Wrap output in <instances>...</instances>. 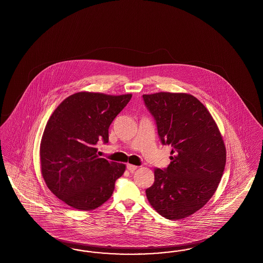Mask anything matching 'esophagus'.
<instances>
[{
    "mask_svg": "<svg viewBox=\"0 0 263 263\" xmlns=\"http://www.w3.org/2000/svg\"><path fill=\"white\" fill-rule=\"evenodd\" d=\"M137 168H138V167L135 166V165H132V164H127V170L129 171V172H130V173H134Z\"/></svg>",
    "mask_w": 263,
    "mask_h": 263,
    "instance_id": "34e87169",
    "label": "esophagus"
}]
</instances>
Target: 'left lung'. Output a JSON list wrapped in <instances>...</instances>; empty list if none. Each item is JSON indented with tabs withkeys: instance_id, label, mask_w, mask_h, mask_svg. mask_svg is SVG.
Segmentation results:
<instances>
[{
	"instance_id": "left-lung-1",
	"label": "left lung",
	"mask_w": 263,
	"mask_h": 263,
	"mask_svg": "<svg viewBox=\"0 0 263 263\" xmlns=\"http://www.w3.org/2000/svg\"><path fill=\"white\" fill-rule=\"evenodd\" d=\"M157 124L161 143L173 147L167 168H154L146 198L160 215L180 220L194 214L214 195L227 152L215 120L205 106L188 93L143 95Z\"/></svg>"
}]
</instances>
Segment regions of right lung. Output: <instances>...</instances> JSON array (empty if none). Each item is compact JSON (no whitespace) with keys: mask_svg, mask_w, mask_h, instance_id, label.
<instances>
[{"mask_svg":"<svg viewBox=\"0 0 263 263\" xmlns=\"http://www.w3.org/2000/svg\"><path fill=\"white\" fill-rule=\"evenodd\" d=\"M132 95L81 91L65 98L48 120L40 143L41 174L58 199L78 210H93L111 198L125 165L99 158L96 144Z\"/></svg>","mask_w":263,"mask_h":263,"instance_id":"1","label":"right lung"}]
</instances>
